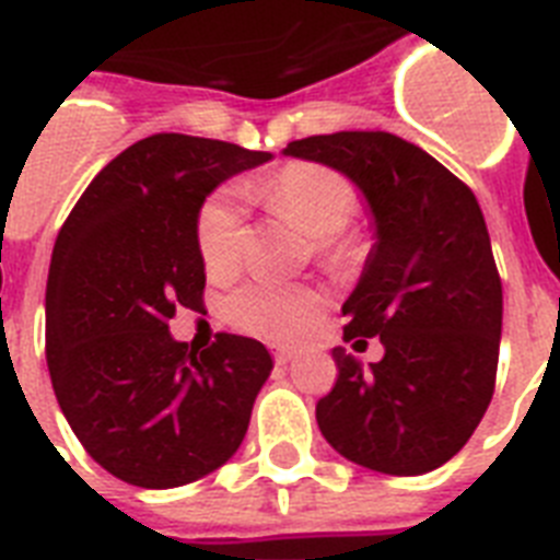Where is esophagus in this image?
<instances>
[{
	"label": "esophagus",
	"instance_id": "1",
	"mask_svg": "<svg viewBox=\"0 0 560 560\" xmlns=\"http://www.w3.org/2000/svg\"><path fill=\"white\" fill-rule=\"evenodd\" d=\"M294 358H298V352H291V349H277V352H275V360L280 363V366L291 363Z\"/></svg>",
	"mask_w": 560,
	"mask_h": 560
}]
</instances>
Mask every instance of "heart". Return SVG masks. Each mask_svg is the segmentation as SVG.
<instances>
[{
  "instance_id": "b5f03b06",
  "label": "heart",
  "mask_w": 560,
  "mask_h": 560,
  "mask_svg": "<svg viewBox=\"0 0 560 560\" xmlns=\"http://www.w3.org/2000/svg\"><path fill=\"white\" fill-rule=\"evenodd\" d=\"M257 197L291 214L329 262H343L352 254V240L343 229L358 214L360 197L354 183L340 171L317 163H291L277 171L269 183L254 188ZM246 243V220L231 194H214L197 217V252L208 277L223 280L237 269ZM317 308V294L306 285L254 280L231 291L223 303L225 320L237 329L271 343L294 340L306 329Z\"/></svg>"
}]
</instances>
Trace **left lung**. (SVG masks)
Masks as SVG:
<instances>
[{
  "label": "left lung",
  "instance_id": "left-lung-1",
  "mask_svg": "<svg viewBox=\"0 0 560 560\" xmlns=\"http://www.w3.org/2000/svg\"><path fill=\"white\" fill-rule=\"evenodd\" d=\"M363 191L374 243L343 303V340L383 358L363 366L337 346V381L317 427L337 452L383 475H423L464 450L495 392L503 291L489 231L466 183L386 131H337L285 145Z\"/></svg>",
  "mask_w": 560,
  "mask_h": 560
}]
</instances>
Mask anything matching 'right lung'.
<instances>
[{
	"mask_svg": "<svg viewBox=\"0 0 560 560\" xmlns=\"http://www.w3.org/2000/svg\"><path fill=\"white\" fill-rule=\"evenodd\" d=\"M269 160L234 142L154 133L114 156L59 229L45 291L50 383L88 455L125 483H191L246 438L275 366L266 346L220 331L194 352L168 320L179 306L202 308L206 197Z\"/></svg>",
	"mask_w": 560,
	"mask_h": 560,
	"instance_id": "add662e5",
	"label": "right lung"
}]
</instances>
